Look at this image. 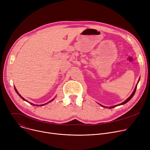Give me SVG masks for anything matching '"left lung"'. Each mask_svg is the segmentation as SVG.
Returning <instances> with one entry per match:
<instances>
[{
    "mask_svg": "<svg viewBox=\"0 0 150 150\" xmlns=\"http://www.w3.org/2000/svg\"><path fill=\"white\" fill-rule=\"evenodd\" d=\"M139 82V81H138ZM136 88H137V85H136V87H135V88H134V91H133V93L132 94V95L127 98V99L125 101H124V102H122V103H121V104H119V105H116V106H112V107H109V108H110V109H112V108H115V107H116V106H120V105H124L125 103H127L133 97V96H134V93H135V92H136ZM102 107H103V108H105V106H102V105H101ZM106 108H107V107H106Z\"/></svg>",
    "mask_w": 150,
    "mask_h": 150,
    "instance_id": "1",
    "label": "left lung"
}]
</instances>
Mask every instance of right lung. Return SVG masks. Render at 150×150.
<instances>
[{
	"mask_svg": "<svg viewBox=\"0 0 150 150\" xmlns=\"http://www.w3.org/2000/svg\"><path fill=\"white\" fill-rule=\"evenodd\" d=\"M14 89H15V91H16V93H17V94H18V96H20V97H21V98H22L23 100H25V101H26V100H25V98H24L23 97H21V96H20V94H18V91H17L16 88H14ZM53 100H54V99H52V100L51 101H49V102H48V103H45V104H44V105H34V104H33V103H30V102H29V103H30V104H31L32 105H33V106H35V105H36L37 106H44V105H47V103H49V102H50V101H52Z\"/></svg>",
	"mask_w": 150,
	"mask_h": 150,
	"instance_id": "add662e5",
	"label": "right lung"
}]
</instances>
